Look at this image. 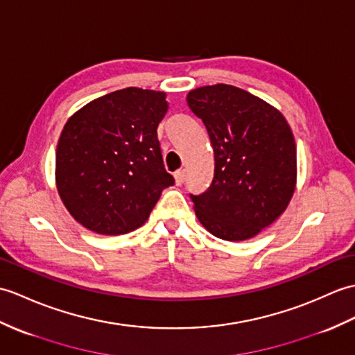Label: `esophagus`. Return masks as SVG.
<instances>
[{"label": "esophagus", "mask_w": 355, "mask_h": 355, "mask_svg": "<svg viewBox=\"0 0 355 355\" xmlns=\"http://www.w3.org/2000/svg\"><path fill=\"white\" fill-rule=\"evenodd\" d=\"M174 177H175V183H177L178 186H181V184L184 183V180H186V171H184V169L177 171L175 174H174Z\"/></svg>", "instance_id": "34e87169"}]
</instances>
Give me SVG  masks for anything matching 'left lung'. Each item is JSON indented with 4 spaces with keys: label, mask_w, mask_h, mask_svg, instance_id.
I'll use <instances>...</instances> for the list:
<instances>
[{
    "label": "left lung",
    "mask_w": 355,
    "mask_h": 355,
    "mask_svg": "<svg viewBox=\"0 0 355 355\" xmlns=\"http://www.w3.org/2000/svg\"><path fill=\"white\" fill-rule=\"evenodd\" d=\"M187 105L200 118L215 153L207 191L192 195L195 213L224 241H245L286 210L295 191L296 146L289 123L274 107L230 85L191 90Z\"/></svg>",
    "instance_id": "left-lung-1"
}]
</instances>
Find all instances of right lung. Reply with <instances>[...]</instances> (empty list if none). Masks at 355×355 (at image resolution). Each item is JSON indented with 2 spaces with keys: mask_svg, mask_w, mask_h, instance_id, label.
Segmentation results:
<instances>
[{
  "mask_svg": "<svg viewBox=\"0 0 355 355\" xmlns=\"http://www.w3.org/2000/svg\"><path fill=\"white\" fill-rule=\"evenodd\" d=\"M168 107L164 92L127 87L86 104L66 122L55 151L57 191L90 232H135L163 189L175 183L157 139Z\"/></svg>",
  "mask_w": 355,
  "mask_h": 355,
  "instance_id": "right-lung-1",
  "label": "right lung"
}]
</instances>
